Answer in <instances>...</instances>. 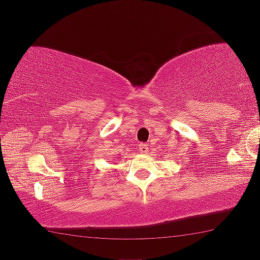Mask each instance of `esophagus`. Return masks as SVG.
Returning <instances> with one entry per match:
<instances>
[{"label": "esophagus", "instance_id": "obj_1", "mask_svg": "<svg viewBox=\"0 0 260 260\" xmlns=\"http://www.w3.org/2000/svg\"><path fill=\"white\" fill-rule=\"evenodd\" d=\"M148 151H149V148H148V145H147V144L141 143L140 145H138V152H140V154H142V155H145V154H147Z\"/></svg>", "mask_w": 260, "mask_h": 260}]
</instances>
